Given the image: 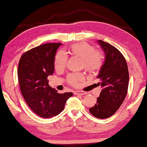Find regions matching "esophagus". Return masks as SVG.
I'll return each mask as SVG.
<instances>
[{
    "label": "esophagus",
    "mask_w": 147,
    "mask_h": 147,
    "mask_svg": "<svg viewBox=\"0 0 147 147\" xmlns=\"http://www.w3.org/2000/svg\"><path fill=\"white\" fill-rule=\"evenodd\" d=\"M74 95H83L86 94V92H83V91H77V92H74Z\"/></svg>",
    "instance_id": "obj_1"
}]
</instances>
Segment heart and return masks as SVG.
<instances>
[{
    "label": "heart",
    "instance_id": "heart-1",
    "mask_svg": "<svg viewBox=\"0 0 147 147\" xmlns=\"http://www.w3.org/2000/svg\"><path fill=\"white\" fill-rule=\"evenodd\" d=\"M67 53L71 56L82 57V65L87 71L94 72L99 69L103 64L104 55L102 52L88 43L81 42L72 45ZM68 55L63 51H59L54 58V66L56 69H62L67 64ZM84 79L82 73L69 74L67 82L73 86H76L79 82Z\"/></svg>",
    "mask_w": 147,
    "mask_h": 147
}]
</instances>
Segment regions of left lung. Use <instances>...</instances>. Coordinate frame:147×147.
Instances as JSON below:
<instances>
[{
  "instance_id": "obj_1",
  "label": "left lung",
  "mask_w": 147,
  "mask_h": 147,
  "mask_svg": "<svg viewBox=\"0 0 147 147\" xmlns=\"http://www.w3.org/2000/svg\"><path fill=\"white\" fill-rule=\"evenodd\" d=\"M105 54V61L97 78L102 90L96 104L89 109L93 116L98 119L111 117L123 104L127 93L129 72L123 55L115 47L98 40Z\"/></svg>"
}]
</instances>
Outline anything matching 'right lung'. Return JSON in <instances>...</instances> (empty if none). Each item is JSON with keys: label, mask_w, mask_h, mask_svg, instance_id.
<instances>
[{"label": "right lung", "mask_w": 147, "mask_h": 147, "mask_svg": "<svg viewBox=\"0 0 147 147\" xmlns=\"http://www.w3.org/2000/svg\"><path fill=\"white\" fill-rule=\"evenodd\" d=\"M61 43H45L25 52L18 64V76L22 95L39 116L50 118L60 114L72 92L57 93L49 85L47 77L54 71L55 52Z\"/></svg>", "instance_id": "1"}]
</instances>
